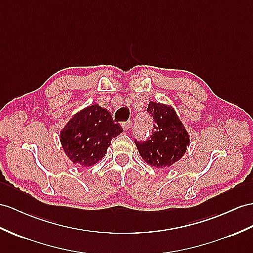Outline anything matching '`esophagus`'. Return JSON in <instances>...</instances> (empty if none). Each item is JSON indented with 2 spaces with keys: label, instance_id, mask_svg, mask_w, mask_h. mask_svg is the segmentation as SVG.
<instances>
[{
  "label": "esophagus",
  "instance_id": "34e87169",
  "mask_svg": "<svg viewBox=\"0 0 253 253\" xmlns=\"http://www.w3.org/2000/svg\"><path fill=\"white\" fill-rule=\"evenodd\" d=\"M131 126H132V121L131 120H127V121L122 123V127H123V130H125V131H127Z\"/></svg>",
  "mask_w": 253,
  "mask_h": 253
}]
</instances>
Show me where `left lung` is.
Here are the masks:
<instances>
[{
    "label": "left lung",
    "instance_id": "8db88e82",
    "mask_svg": "<svg viewBox=\"0 0 253 253\" xmlns=\"http://www.w3.org/2000/svg\"><path fill=\"white\" fill-rule=\"evenodd\" d=\"M147 112L155 125L150 137L145 141L135 139L144 161L157 169L171 166L183 157L190 144L189 134L173 107L149 102Z\"/></svg>",
    "mask_w": 253,
    "mask_h": 253
}]
</instances>
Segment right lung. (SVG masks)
<instances>
[{
	"label": "right lung",
	"instance_id": "right-lung-1",
	"mask_svg": "<svg viewBox=\"0 0 253 253\" xmlns=\"http://www.w3.org/2000/svg\"><path fill=\"white\" fill-rule=\"evenodd\" d=\"M122 131L107 109L94 104L80 110L67 122L60 140L74 164L88 168L105 156L110 141Z\"/></svg>",
	"mask_w": 253,
	"mask_h": 253
}]
</instances>
